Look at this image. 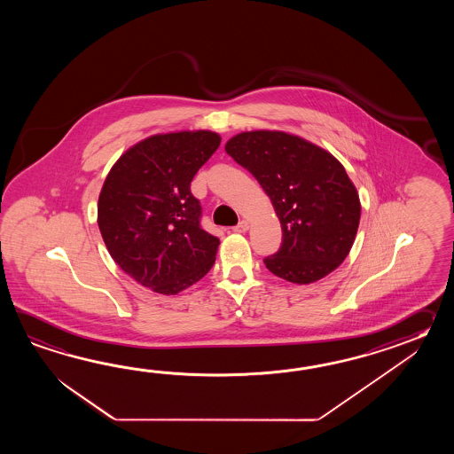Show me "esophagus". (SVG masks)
I'll list each match as a JSON object with an SVG mask.
<instances>
[{
  "mask_svg": "<svg viewBox=\"0 0 454 454\" xmlns=\"http://www.w3.org/2000/svg\"><path fill=\"white\" fill-rule=\"evenodd\" d=\"M248 229H250V223H247V221H241V223H237V225L233 227V231H237V233H245Z\"/></svg>",
  "mask_w": 454,
  "mask_h": 454,
  "instance_id": "esophagus-1",
  "label": "esophagus"
}]
</instances>
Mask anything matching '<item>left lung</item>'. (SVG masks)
I'll return each mask as SVG.
<instances>
[{
  "label": "left lung",
  "mask_w": 454,
  "mask_h": 454,
  "mask_svg": "<svg viewBox=\"0 0 454 454\" xmlns=\"http://www.w3.org/2000/svg\"><path fill=\"white\" fill-rule=\"evenodd\" d=\"M270 198L282 227L266 268L294 284L323 279L346 260L360 223V200L334 155L284 131H245L225 145Z\"/></svg>",
  "instance_id": "obj_1"
}]
</instances>
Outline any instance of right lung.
<instances>
[{
    "label": "right lung",
    "mask_w": 454,
    "mask_h": 454,
    "mask_svg": "<svg viewBox=\"0 0 454 454\" xmlns=\"http://www.w3.org/2000/svg\"><path fill=\"white\" fill-rule=\"evenodd\" d=\"M219 145L213 131L151 136L106 175L98 229L116 264L147 289L175 295L213 268L219 239L201 227L190 184Z\"/></svg>",
    "instance_id": "right-lung-1"
}]
</instances>
